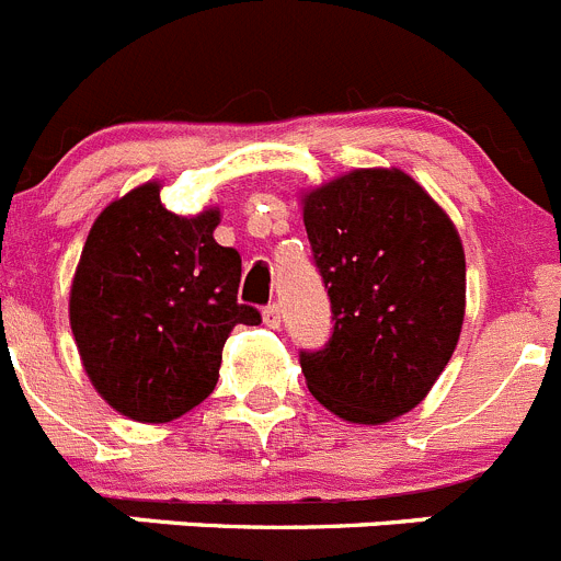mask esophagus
Segmentation results:
<instances>
[{
  "mask_svg": "<svg viewBox=\"0 0 561 561\" xmlns=\"http://www.w3.org/2000/svg\"><path fill=\"white\" fill-rule=\"evenodd\" d=\"M263 323L268 329H279V323H282V310H279V305H268L263 310Z\"/></svg>",
  "mask_w": 561,
  "mask_h": 561,
  "instance_id": "esophagus-1",
  "label": "esophagus"
}]
</instances>
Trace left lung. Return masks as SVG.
I'll return each instance as SVG.
<instances>
[{"label": "left lung", "instance_id": "left-lung-1", "mask_svg": "<svg viewBox=\"0 0 561 561\" xmlns=\"http://www.w3.org/2000/svg\"><path fill=\"white\" fill-rule=\"evenodd\" d=\"M334 332L301 352L310 392L348 423L415 410L459 343L465 249L448 213L401 169H357L301 196Z\"/></svg>", "mask_w": 561, "mask_h": 561}]
</instances>
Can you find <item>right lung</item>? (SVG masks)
Masks as SVG:
<instances>
[{
  "label": "right lung",
  "instance_id": "add662e5",
  "mask_svg": "<svg viewBox=\"0 0 561 561\" xmlns=\"http://www.w3.org/2000/svg\"><path fill=\"white\" fill-rule=\"evenodd\" d=\"M160 182L133 187L93 221L77 263L68 321L82 368L115 412L169 423L207 399L238 323L240 254L213 232L221 209L176 216Z\"/></svg>",
  "mask_w": 561,
  "mask_h": 561
}]
</instances>
